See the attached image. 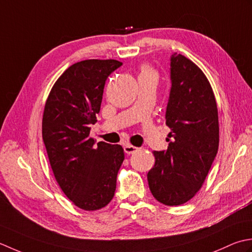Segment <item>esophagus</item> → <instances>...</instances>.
<instances>
[{"label": "esophagus", "mask_w": 252, "mask_h": 252, "mask_svg": "<svg viewBox=\"0 0 252 252\" xmlns=\"http://www.w3.org/2000/svg\"><path fill=\"white\" fill-rule=\"evenodd\" d=\"M138 150L137 147H133L131 145H125L124 146V151L127 155H132V153H135Z\"/></svg>", "instance_id": "34e87169"}]
</instances>
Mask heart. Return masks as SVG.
<instances>
[{"label":"heart","mask_w":252,"mask_h":252,"mask_svg":"<svg viewBox=\"0 0 252 252\" xmlns=\"http://www.w3.org/2000/svg\"><path fill=\"white\" fill-rule=\"evenodd\" d=\"M139 77H150V78H155L157 80L158 73L155 68H152L149 65H142L140 68Z\"/></svg>","instance_id":"b5f03b06"}]
</instances>
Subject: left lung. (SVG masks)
Here are the masks:
<instances>
[{"mask_svg":"<svg viewBox=\"0 0 252 252\" xmlns=\"http://www.w3.org/2000/svg\"><path fill=\"white\" fill-rule=\"evenodd\" d=\"M172 88L166 107L171 128L166 151H155L148 172L150 191L158 202L181 205L194 197L219 150L218 106L203 71L182 54L171 58Z\"/></svg>","mask_w":252,"mask_h":252,"instance_id":"left-lung-1","label":"left lung"}]
</instances>
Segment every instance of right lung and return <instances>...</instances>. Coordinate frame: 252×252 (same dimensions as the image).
<instances>
[{
	"label": "right lung",
	"instance_id": "1",
	"mask_svg": "<svg viewBox=\"0 0 252 252\" xmlns=\"http://www.w3.org/2000/svg\"><path fill=\"white\" fill-rule=\"evenodd\" d=\"M122 64L116 60L75 63L55 81L45 102L42 138L51 168L66 197L86 211L110 203L125 158L120 145L94 146L89 127L96 122L106 78Z\"/></svg>",
	"mask_w": 252,
	"mask_h": 252
}]
</instances>
